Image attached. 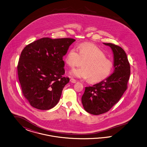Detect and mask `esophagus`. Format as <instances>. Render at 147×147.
<instances>
[{"instance_id":"1","label":"esophagus","mask_w":147,"mask_h":147,"mask_svg":"<svg viewBox=\"0 0 147 147\" xmlns=\"http://www.w3.org/2000/svg\"><path fill=\"white\" fill-rule=\"evenodd\" d=\"M70 81L71 82V83H73V84H74V83H76V81L75 79H74L73 78H71V79H70Z\"/></svg>"}]
</instances>
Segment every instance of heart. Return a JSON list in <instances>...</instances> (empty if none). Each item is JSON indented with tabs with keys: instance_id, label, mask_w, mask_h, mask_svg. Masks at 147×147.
<instances>
[{
	"instance_id": "b5f03b06",
	"label": "heart",
	"mask_w": 147,
	"mask_h": 147,
	"mask_svg": "<svg viewBox=\"0 0 147 147\" xmlns=\"http://www.w3.org/2000/svg\"><path fill=\"white\" fill-rule=\"evenodd\" d=\"M81 60L84 61L82 67L73 69L70 74L76 78L89 79L91 82H98L106 79L113 68V63L106 58L102 51L90 43L80 44L79 50L76 47H72L65 58L66 63L71 68L78 66Z\"/></svg>"
}]
</instances>
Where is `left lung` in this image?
Masks as SVG:
<instances>
[{
    "mask_svg": "<svg viewBox=\"0 0 147 147\" xmlns=\"http://www.w3.org/2000/svg\"><path fill=\"white\" fill-rule=\"evenodd\" d=\"M103 44L113 51L114 71L105 80L85 88L82 103L85 111L93 115L105 113L118 102L127 89L130 74V66L125 51L111 43Z\"/></svg>",
    "mask_w": 147,
    "mask_h": 147,
    "instance_id": "left-lung-1",
    "label": "left lung"
}]
</instances>
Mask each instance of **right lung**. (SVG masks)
<instances>
[{"mask_svg":"<svg viewBox=\"0 0 147 147\" xmlns=\"http://www.w3.org/2000/svg\"><path fill=\"white\" fill-rule=\"evenodd\" d=\"M72 38H43L27 45L18 62V78L24 97L32 107L49 110L57 105L69 78L63 76V57Z\"/></svg>","mask_w":147,"mask_h":147,"instance_id":"add662e5","label":"right lung"}]
</instances>
